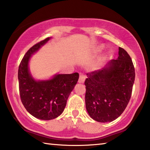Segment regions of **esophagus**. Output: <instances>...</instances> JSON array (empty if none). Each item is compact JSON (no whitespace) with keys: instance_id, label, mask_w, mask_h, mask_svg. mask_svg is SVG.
<instances>
[{"instance_id":"esophagus-1","label":"esophagus","mask_w":150,"mask_h":150,"mask_svg":"<svg viewBox=\"0 0 150 150\" xmlns=\"http://www.w3.org/2000/svg\"><path fill=\"white\" fill-rule=\"evenodd\" d=\"M86 77V75H84V74H80L79 79V83H83L84 82V81H85Z\"/></svg>"}]
</instances>
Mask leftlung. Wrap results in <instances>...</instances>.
Masks as SVG:
<instances>
[{"label": "left lung", "instance_id": "1", "mask_svg": "<svg viewBox=\"0 0 150 150\" xmlns=\"http://www.w3.org/2000/svg\"><path fill=\"white\" fill-rule=\"evenodd\" d=\"M86 75L85 104L90 117L100 122L115 120L129 103L134 83V67L129 54L119 47L117 59Z\"/></svg>", "mask_w": 150, "mask_h": 150}]
</instances>
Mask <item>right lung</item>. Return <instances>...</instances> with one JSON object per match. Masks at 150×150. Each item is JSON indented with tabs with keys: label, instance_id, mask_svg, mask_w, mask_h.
<instances>
[{
	"label": "right lung",
	"instance_id": "add662e5",
	"mask_svg": "<svg viewBox=\"0 0 150 150\" xmlns=\"http://www.w3.org/2000/svg\"><path fill=\"white\" fill-rule=\"evenodd\" d=\"M50 39L47 38L30 48L18 69L21 102L31 115L41 120H51L61 115L79 77L78 73L55 75L51 79L45 81H36L32 77L29 69L31 55Z\"/></svg>",
	"mask_w": 150,
	"mask_h": 150
}]
</instances>
